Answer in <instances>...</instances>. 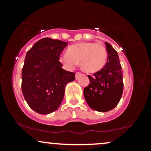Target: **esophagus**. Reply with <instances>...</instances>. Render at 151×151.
I'll return each mask as SVG.
<instances>
[{"label": "esophagus", "instance_id": "1", "mask_svg": "<svg viewBox=\"0 0 151 151\" xmlns=\"http://www.w3.org/2000/svg\"><path fill=\"white\" fill-rule=\"evenodd\" d=\"M80 75H81L80 72H76V74H75V78H76V79H78V78H79V76H80Z\"/></svg>", "mask_w": 151, "mask_h": 151}]
</instances>
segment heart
<instances>
[{"mask_svg":"<svg viewBox=\"0 0 151 151\" xmlns=\"http://www.w3.org/2000/svg\"><path fill=\"white\" fill-rule=\"evenodd\" d=\"M107 60V51L100 43L83 42L70 46L67 53L59 57V61L66 68L72 69L80 62L81 69L88 74L99 72L104 67Z\"/></svg>","mask_w":151,"mask_h":151,"instance_id":"heart-1","label":"heart"}]
</instances>
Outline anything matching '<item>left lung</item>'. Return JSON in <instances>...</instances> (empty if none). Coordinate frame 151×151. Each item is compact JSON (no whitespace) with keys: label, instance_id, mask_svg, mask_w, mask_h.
I'll use <instances>...</instances> for the list:
<instances>
[{"label":"left lung","instance_id":"8db88e82","mask_svg":"<svg viewBox=\"0 0 151 151\" xmlns=\"http://www.w3.org/2000/svg\"><path fill=\"white\" fill-rule=\"evenodd\" d=\"M107 61L101 70L88 75L89 84L84 89V96L90 108L106 112L116 106L124 90L123 72L119 55L109 42H106Z\"/></svg>","mask_w":151,"mask_h":151}]
</instances>
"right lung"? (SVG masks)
Returning a JSON list of instances; mask_svg holds the SVG:
<instances>
[{"mask_svg":"<svg viewBox=\"0 0 151 151\" xmlns=\"http://www.w3.org/2000/svg\"><path fill=\"white\" fill-rule=\"evenodd\" d=\"M67 45L59 40L42 38L26 54L22 70V94L38 114L56 111L64 98L66 84L75 79V73L63 70L59 61Z\"/></svg>","mask_w":151,"mask_h":151,"instance_id":"1","label":"right lung"}]
</instances>
